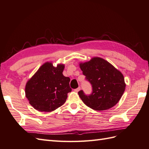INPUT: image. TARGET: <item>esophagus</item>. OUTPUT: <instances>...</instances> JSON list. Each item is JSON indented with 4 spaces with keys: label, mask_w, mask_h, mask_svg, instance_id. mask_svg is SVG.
Returning <instances> with one entry per match:
<instances>
[{
    "label": "esophagus",
    "mask_w": 149,
    "mask_h": 149,
    "mask_svg": "<svg viewBox=\"0 0 149 149\" xmlns=\"http://www.w3.org/2000/svg\"><path fill=\"white\" fill-rule=\"evenodd\" d=\"M80 90H81V87H78V88H77V89H75L74 90V91H75V92H76V93H77V92H79V91Z\"/></svg>",
    "instance_id": "esophagus-1"
}]
</instances>
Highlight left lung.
Instances as JSON below:
<instances>
[{
	"mask_svg": "<svg viewBox=\"0 0 149 149\" xmlns=\"http://www.w3.org/2000/svg\"><path fill=\"white\" fill-rule=\"evenodd\" d=\"M80 68L92 86L90 94H86L82 90L79 91L84 103L96 111L108 109L118 103L126 87L123 75L119 70L100 57L81 63Z\"/></svg>",
	"mask_w": 149,
	"mask_h": 149,
	"instance_id": "1",
	"label": "left lung"
}]
</instances>
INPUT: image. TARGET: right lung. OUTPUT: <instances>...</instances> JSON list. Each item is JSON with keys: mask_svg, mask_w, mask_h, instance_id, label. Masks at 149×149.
<instances>
[{"mask_svg": "<svg viewBox=\"0 0 149 149\" xmlns=\"http://www.w3.org/2000/svg\"><path fill=\"white\" fill-rule=\"evenodd\" d=\"M63 69L64 65L55 67L52 63L47 62L26 83V97L38 111L50 112L65 102L72 89L70 78L62 74Z\"/></svg>", "mask_w": 149, "mask_h": 149, "instance_id": "add662e5", "label": "right lung"}]
</instances>
